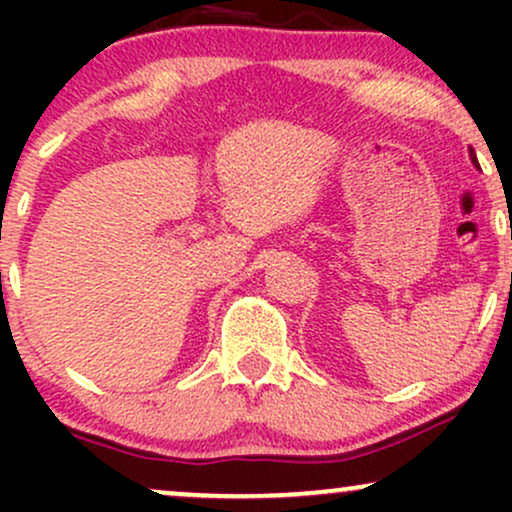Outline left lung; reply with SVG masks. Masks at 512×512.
<instances>
[{
    "label": "left lung",
    "instance_id": "8db88e82",
    "mask_svg": "<svg viewBox=\"0 0 512 512\" xmlns=\"http://www.w3.org/2000/svg\"><path fill=\"white\" fill-rule=\"evenodd\" d=\"M469 158H472V163H474V168H479V163H477V156H474V149L469 151Z\"/></svg>",
    "mask_w": 512,
    "mask_h": 512
}]
</instances>
